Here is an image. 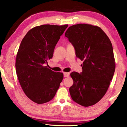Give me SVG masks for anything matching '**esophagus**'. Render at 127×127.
<instances>
[{
    "mask_svg": "<svg viewBox=\"0 0 127 127\" xmlns=\"http://www.w3.org/2000/svg\"><path fill=\"white\" fill-rule=\"evenodd\" d=\"M64 77H68L69 76V72H64Z\"/></svg>",
    "mask_w": 127,
    "mask_h": 127,
    "instance_id": "esophagus-1",
    "label": "esophagus"
}]
</instances>
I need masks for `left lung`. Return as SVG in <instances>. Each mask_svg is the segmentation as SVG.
Listing matches in <instances>:
<instances>
[{
    "mask_svg": "<svg viewBox=\"0 0 127 127\" xmlns=\"http://www.w3.org/2000/svg\"><path fill=\"white\" fill-rule=\"evenodd\" d=\"M65 36L83 61L82 72H72L74 84L69 88L72 99L83 106L97 103L106 93L115 70L112 44L98 26L77 24L69 27Z\"/></svg>",
    "mask_w": 127,
    "mask_h": 127,
    "instance_id": "1",
    "label": "left lung"
}]
</instances>
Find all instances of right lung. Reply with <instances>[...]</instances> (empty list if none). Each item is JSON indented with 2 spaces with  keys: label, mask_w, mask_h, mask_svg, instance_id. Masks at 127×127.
<instances>
[{
  "label": "right lung",
  "mask_w": 127,
  "mask_h": 127,
  "mask_svg": "<svg viewBox=\"0 0 127 127\" xmlns=\"http://www.w3.org/2000/svg\"><path fill=\"white\" fill-rule=\"evenodd\" d=\"M68 25H44L31 29L23 37L16 56V70L26 95L37 104L51 100L63 79L62 72L48 69L47 61Z\"/></svg>",
  "instance_id": "obj_1"
}]
</instances>
